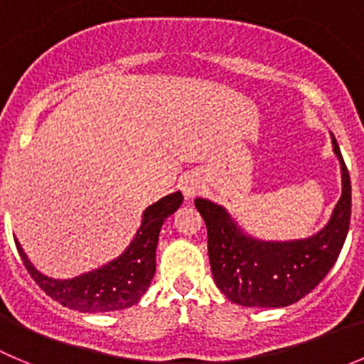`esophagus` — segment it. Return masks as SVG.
I'll use <instances>...</instances> for the list:
<instances>
[{"mask_svg": "<svg viewBox=\"0 0 364 364\" xmlns=\"http://www.w3.org/2000/svg\"><path fill=\"white\" fill-rule=\"evenodd\" d=\"M195 193H196L195 186H193V184H186V186H184V195H186V198H193V196H195Z\"/></svg>", "mask_w": 364, "mask_h": 364, "instance_id": "esophagus-1", "label": "esophagus"}]
</instances>
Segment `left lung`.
Returning <instances> with one entry per match:
<instances>
[{"instance_id":"obj_1","label":"left lung","mask_w":364,"mask_h":364,"mask_svg":"<svg viewBox=\"0 0 364 364\" xmlns=\"http://www.w3.org/2000/svg\"><path fill=\"white\" fill-rule=\"evenodd\" d=\"M341 164L340 202L318 234L299 241H259L247 236L227 210L205 198L195 205L207 225V250L218 289L245 307H286L299 302L325 279L343 248L350 225V176L334 136Z\"/></svg>"}]
</instances>
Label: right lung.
I'll return each mask as SVG.
<instances>
[{
    "label": "right lung",
    "instance_id": "1",
    "mask_svg": "<svg viewBox=\"0 0 364 364\" xmlns=\"http://www.w3.org/2000/svg\"><path fill=\"white\" fill-rule=\"evenodd\" d=\"M184 196L176 191L164 196L143 214V223L130 247L116 261L69 280L48 279L37 272L16 241L24 268L28 269L39 288L69 309L80 313H105L127 309L141 300L155 275V250L159 232L169 214L180 207Z\"/></svg>",
    "mask_w": 364,
    "mask_h": 364
}]
</instances>
